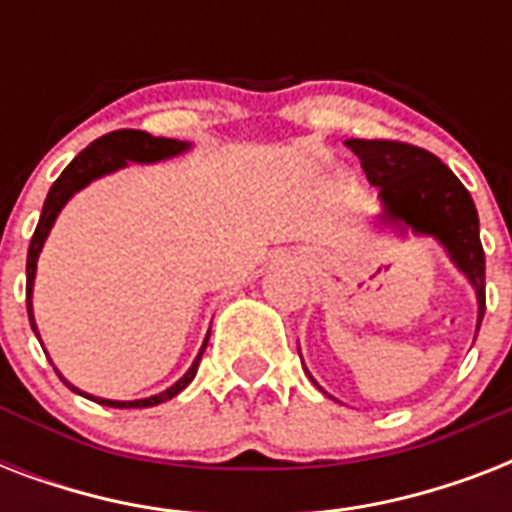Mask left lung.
Segmentation results:
<instances>
[{
    "mask_svg": "<svg viewBox=\"0 0 512 512\" xmlns=\"http://www.w3.org/2000/svg\"><path fill=\"white\" fill-rule=\"evenodd\" d=\"M366 180L380 188L385 220L436 236L476 287L478 327L486 311V257L468 188L438 156L401 140H345Z\"/></svg>",
    "mask_w": 512,
    "mask_h": 512,
    "instance_id": "left-lung-1",
    "label": "left lung"
}]
</instances>
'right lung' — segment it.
I'll list each match as a JSON object with an SVG mask.
<instances>
[{
	"mask_svg": "<svg viewBox=\"0 0 512 512\" xmlns=\"http://www.w3.org/2000/svg\"><path fill=\"white\" fill-rule=\"evenodd\" d=\"M185 148H188V143H180V140H172V138H154V135H148V132L143 130H116L103 135V138H98L95 143H90V146L84 148L82 154L76 156L74 162L68 164L66 170L60 172V177L52 183L50 193H47V199H44L42 217H39V225H36L34 236H31V244H28L26 308H28V321H31V329H34V332H36V324H34V313H31V289H34L36 257H39V252H42L44 239H47V233H50L52 223H55V217H58V212L63 209V204H66V201L71 199L79 188H84V185L90 183V180L119 170V167H124L127 162H159V159L180 154V151H185ZM207 340H204V345H201L199 356L193 358L191 369H188V372H185L183 377L172 385V388H167L164 393H159V396L140 398V401H108V398H92L87 396V393H82V390H76L74 385L63 380L60 374L58 377L66 382L68 388L76 390L79 396L92 398V401H98V404L103 406H114V409H143V406H156V404H164V401H170V398H175L180 390L191 385V380L196 377V369H199L201 353H204V348H207Z\"/></svg>",
	"mask_w": 512,
	"mask_h": 512,
	"instance_id": "1",
	"label": "right lung"
}]
</instances>
